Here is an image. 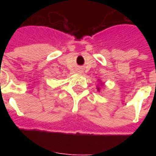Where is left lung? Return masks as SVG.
<instances>
[{
	"label": "left lung",
	"instance_id": "1",
	"mask_svg": "<svg viewBox=\"0 0 156 156\" xmlns=\"http://www.w3.org/2000/svg\"><path fill=\"white\" fill-rule=\"evenodd\" d=\"M97 90H100V88H99V87H97Z\"/></svg>",
	"mask_w": 156,
	"mask_h": 156
}]
</instances>
